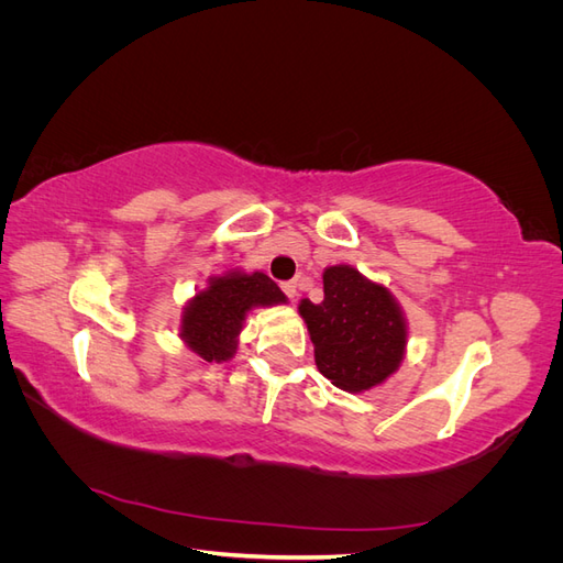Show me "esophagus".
Returning a JSON list of instances; mask_svg holds the SVG:
<instances>
[{"label":"esophagus","instance_id":"34e87169","mask_svg":"<svg viewBox=\"0 0 563 563\" xmlns=\"http://www.w3.org/2000/svg\"><path fill=\"white\" fill-rule=\"evenodd\" d=\"M282 288H284V294L291 298V300L298 296V284L296 282H286V284H282Z\"/></svg>","mask_w":563,"mask_h":563}]
</instances>
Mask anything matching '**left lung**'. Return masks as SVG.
Listing matches in <instances>:
<instances>
[{"label": "left lung", "instance_id": "1", "mask_svg": "<svg viewBox=\"0 0 563 563\" xmlns=\"http://www.w3.org/2000/svg\"><path fill=\"white\" fill-rule=\"evenodd\" d=\"M321 277L323 300L298 302L319 373L352 395L383 385L399 371L408 345L399 300L352 265H329Z\"/></svg>", "mask_w": 563, "mask_h": 563}]
</instances>
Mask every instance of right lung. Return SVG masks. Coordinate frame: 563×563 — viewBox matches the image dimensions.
<instances>
[{
	"label": "right lung",
	"instance_id": "obj_1",
	"mask_svg": "<svg viewBox=\"0 0 563 563\" xmlns=\"http://www.w3.org/2000/svg\"><path fill=\"white\" fill-rule=\"evenodd\" d=\"M288 298L265 272L232 267L211 275L183 305L178 338L203 362H230L251 310L286 305Z\"/></svg>",
	"mask_w": 563,
	"mask_h": 563
}]
</instances>
